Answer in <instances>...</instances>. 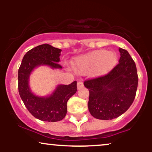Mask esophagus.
Listing matches in <instances>:
<instances>
[{
    "instance_id": "esophagus-1",
    "label": "esophagus",
    "mask_w": 152,
    "mask_h": 152,
    "mask_svg": "<svg viewBox=\"0 0 152 152\" xmlns=\"http://www.w3.org/2000/svg\"><path fill=\"white\" fill-rule=\"evenodd\" d=\"M83 81H78V83H77V88H78V89H81V88H83Z\"/></svg>"
}]
</instances>
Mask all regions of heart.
I'll list each match as a JSON object with an SVG mask.
<instances>
[{
	"label": "heart",
	"mask_w": 152,
	"mask_h": 152,
	"mask_svg": "<svg viewBox=\"0 0 152 152\" xmlns=\"http://www.w3.org/2000/svg\"><path fill=\"white\" fill-rule=\"evenodd\" d=\"M116 61L114 52L105 49L96 50L78 57L74 61V66L81 74L91 71L92 76H99L111 71Z\"/></svg>",
	"instance_id": "heart-1"
}]
</instances>
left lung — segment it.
<instances>
[{
  "mask_svg": "<svg viewBox=\"0 0 152 152\" xmlns=\"http://www.w3.org/2000/svg\"><path fill=\"white\" fill-rule=\"evenodd\" d=\"M118 50L119 62L109 74L83 83L89 91V112L98 119L118 117L126 112L135 99L138 86L135 62L126 50Z\"/></svg>",
  "mask_w": 152,
  "mask_h": 152,
  "instance_id": "left-lung-1",
  "label": "left lung"
}]
</instances>
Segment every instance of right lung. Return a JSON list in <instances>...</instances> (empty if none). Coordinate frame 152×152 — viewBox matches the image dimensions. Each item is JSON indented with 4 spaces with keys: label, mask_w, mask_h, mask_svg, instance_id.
Segmentation results:
<instances>
[{
    "label": "right lung",
    "mask_w": 152,
    "mask_h": 152,
    "mask_svg": "<svg viewBox=\"0 0 152 152\" xmlns=\"http://www.w3.org/2000/svg\"><path fill=\"white\" fill-rule=\"evenodd\" d=\"M61 50L49 44L40 45L26 53L18 69V92L26 107L34 117L43 121L62 120L67 113V102L77 91V82L58 85L49 96L39 97L31 92L28 85L31 73L36 67L46 65L61 69L58 64Z\"/></svg>",
    "instance_id": "1"
}]
</instances>
